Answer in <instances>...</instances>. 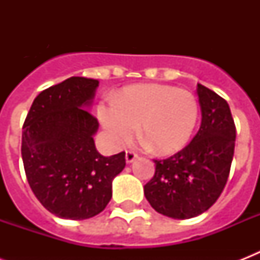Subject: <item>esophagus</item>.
Returning a JSON list of instances; mask_svg holds the SVG:
<instances>
[{"instance_id": "1", "label": "esophagus", "mask_w": 260, "mask_h": 260, "mask_svg": "<svg viewBox=\"0 0 260 260\" xmlns=\"http://www.w3.org/2000/svg\"><path fill=\"white\" fill-rule=\"evenodd\" d=\"M136 158H138V154H136V152H134V151L129 150V151H126V152H125L126 163H132Z\"/></svg>"}]
</instances>
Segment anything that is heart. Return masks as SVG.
Here are the masks:
<instances>
[{"label":"heart","mask_w":260,"mask_h":260,"mask_svg":"<svg viewBox=\"0 0 260 260\" xmlns=\"http://www.w3.org/2000/svg\"><path fill=\"white\" fill-rule=\"evenodd\" d=\"M98 117L112 146H125L139 125V138L151 150L170 155L189 143L200 118V102L189 90L136 85L124 90L117 104L100 105Z\"/></svg>","instance_id":"heart-1"}]
</instances>
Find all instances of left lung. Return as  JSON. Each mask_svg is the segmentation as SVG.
Masks as SVG:
<instances>
[{
	"label": "left lung",
	"mask_w": 260,
	"mask_h": 260,
	"mask_svg": "<svg viewBox=\"0 0 260 260\" xmlns=\"http://www.w3.org/2000/svg\"><path fill=\"white\" fill-rule=\"evenodd\" d=\"M201 126L187 146L167 159H155V174L144 196L158 213L196 217L217 201L230 177L236 126L228 102L197 85Z\"/></svg>",
	"instance_id": "8db88e82"
}]
</instances>
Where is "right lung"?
<instances>
[{"mask_svg": "<svg viewBox=\"0 0 260 260\" xmlns=\"http://www.w3.org/2000/svg\"><path fill=\"white\" fill-rule=\"evenodd\" d=\"M97 79L71 77L35 98L22 126L21 156L39 201L62 218L101 213L112 198V181L125 167V152L102 156L93 135L97 118L87 108Z\"/></svg>", "mask_w": 260, "mask_h": 260, "instance_id": "1", "label": "right lung"}]
</instances>
